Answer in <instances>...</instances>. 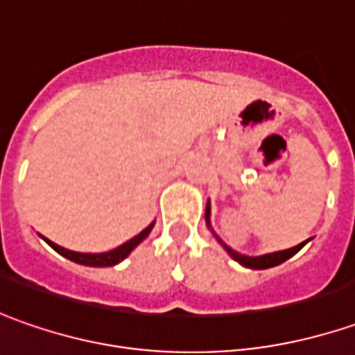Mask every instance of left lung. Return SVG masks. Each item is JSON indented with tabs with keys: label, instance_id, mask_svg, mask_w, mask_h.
Wrapping results in <instances>:
<instances>
[{
	"label": "left lung",
	"instance_id": "1",
	"mask_svg": "<svg viewBox=\"0 0 355 355\" xmlns=\"http://www.w3.org/2000/svg\"><path fill=\"white\" fill-rule=\"evenodd\" d=\"M206 226L208 230L214 234V238L218 239V243L227 251V255L234 259V261H238L239 265H243V267H248V269H269V267H275V265H281L283 261H287L291 259L295 253L299 250H302L311 238L306 239V241H302L299 245H295V248H288V250H281V251H273V253H265V255H243V253H239V251L232 250L230 245H226L222 239L218 238V234H216L214 230H212V224H210V200L206 202Z\"/></svg>",
	"mask_w": 355,
	"mask_h": 355
}]
</instances>
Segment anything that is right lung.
Segmentation results:
<instances>
[{
	"instance_id": "obj_1",
	"label": "right lung",
	"mask_w": 355,
	"mask_h": 355,
	"mask_svg": "<svg viewBox=\"0 0 355 355\" xmlns=\"http://www.w3.org/2000/svg\"><path fill=\"white\" fill-rule=\"evenodd\" d=\"M153 226H155V222H151V224L145 227L143 232H139L135 238H131L129 241H125V243H121V245L116 248V250L104 251V253H80V251H72V250H67V248H60L58 243L51 241V239H46V238L43 239L56 251V253H60L62 257H67V259H70V261L78 263V265H86V267H114V265H117V263L123 261L129 253L135 250L141 241L151 234Z\"/></svg>"
}]
</instances>
